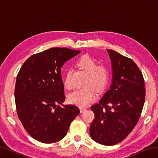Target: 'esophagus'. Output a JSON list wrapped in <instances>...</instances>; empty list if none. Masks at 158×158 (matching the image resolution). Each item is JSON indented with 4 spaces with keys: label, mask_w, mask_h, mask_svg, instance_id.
<instances>
[{
    "label": "esophagus",
    "mask_w": 158,
    "mask_h": 158,
    "mask_svg": "<svg viewBox=\"0 0 158 158\" xmlns=\"http://www.w3.org/2000/svg\"><path fill=\"white\" fill-rule=\"evenodd\" d=\"M85 111V108H82V107H80V112L81 113H83V112Z\"/></svg>",
    "instance_id": "1"
}]
</instances>
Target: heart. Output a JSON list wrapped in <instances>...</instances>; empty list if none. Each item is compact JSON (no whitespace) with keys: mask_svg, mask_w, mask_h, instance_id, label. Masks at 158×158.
Instances as JSON below:
<instances>
[{"mask_svg":"<svg viewBox=\"0 0 158 158\" xmlns=\"http://www.w3.org/2000/svg\"><path fill=\"white\" fill-rule=\"evenodd\" d=\"M77 65L88 73L85 81L86 85H92L96 89L101 90L106 86L109 79V72L108 68L104 65L98 66L95 60L89 55H84L77 60ZM71 73L68 71L66 73L64 84L66 89L72 88ZM96 93L94 89L90 85L82 89H75L68 96L69 103L79 106L87 105L90 102L95 100Z\"/></svg>","mask_w":158,"mask_h":158,"instance_id":"obj_1","label":"heart"}]
</instances>
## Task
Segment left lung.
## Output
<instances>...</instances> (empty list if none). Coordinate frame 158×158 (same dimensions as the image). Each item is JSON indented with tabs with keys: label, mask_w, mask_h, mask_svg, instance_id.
I'll return each mask as SVG.
<instances>
[{
	"label": "left lung",
	"mask_w": 158,
	"mask_h": 158,
	"mask_svg": "<svg viewBox=\"0 0 158 158\" xmlns=\"http://www.w3.org/2000/svg\"><path fill=\"white\" fill-rule=\"evenodd\" d=\"M111 63L112 81L98 104L91 106L95 114L90 137L105 146L122 141L137 125L145 101L144 80L139 68L129 58L107 49Z\"/></svg>",
	"instance_id": "obj_1"
}]
</instances>
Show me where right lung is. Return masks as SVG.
Segmentation results:
<instances>
[{
  "mask_svg": "<svg viewBox=\"0 0 158 158\" xmlns=\"http://www.w3.org/2000/svg\"><path fill=\"white\" fill-rule=\"evenodd\" d=\"M80 52L52 48L29 57L19 72L15 90L17 115L37 141L52 143L61 140L79 114L77 106L63 104L65 97L61 68Z\"/></svg>",
  "mask_w": 158,
  "mask_h": 158,
  "instance_id": "right-lung-1",
  "label": "right lung"
}]
</instances>
